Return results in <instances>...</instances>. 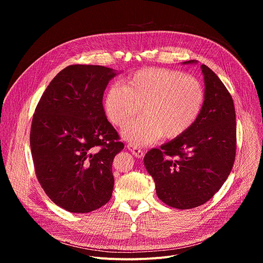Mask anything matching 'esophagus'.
Returning <instances> with one entry per match:
<instances>
[{"label": "esophagus", "mask_w": 263, "mask_h": 263, "mask_svg": "<svg viewBox=\"0 0 263 263\" xmlns=\"http://www.w3.org/2000/svg\"><path fill=\"white\" fill-rule=\"evenodd\" d=\"M127 147H128V149H130L131 153H132L135 157H137V158L143 157V155H144L143 151H142V149H141L140 147H138L137 145H134V144H131V143H130V144L127 145Z\"/></svg>", "instance_id": "34e87169"}]
</instances>
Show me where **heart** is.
Segmentation results:
<instances>
[{
	"instance_id": "1",
	"label": "heart",
	"mask_w": 263,
	"mask_h": 263,
	"mask_svg": "<svg viewBox=\"0 0 263 263\" xmlns=\"http://www.w3.org/2000/svg\"><path fill=\"white\" fill-rule=\"evenodd\" d=\"M205 101L201 82L180 70L146 67L130 74L123 85H111L105 95L107 119L123 128L140 111L142 117L123 131L135 145H147L162 136L173 139L197 122Z\"/></svg>"
}]
</instances>
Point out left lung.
<instances>
[{"label":"left lung","mask_w":263,"mask_h":263,"mask_svg":"<svg viewBox=\"0 0 263 263\" xmlns=\"http://www.w3.org/2000/svg\"><path fill=\"white\" fill-rule=\"evenodd\" d=\"M201 68L205 101L197 122L160 148L149 149L143 159L156 184L157 197L177 209H192L208 202L227 180L235 160L232 97L214 71L205 64Z\"/></svg>","instance_id":"1"}]
</instances>
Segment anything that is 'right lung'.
<instances>
[{
  "label": "right lung",
  "mask_w": 263,
  "mask_h": 263,
  "mask_svg": "<svg viewBox=\"0 0 263 263\" xmlns=\"http://www.w3.org/2000/svg\"><path fill=\"white\" fill-rule=\"evenodd\" d=\"M116 74L101 65H68L51 81L33 115L36 177L47 196L69 212L93 211L112 196V162L125 145L106 118L103 95Z\"/></svg>",
  "instance_id": "1"
}]
</instances>
